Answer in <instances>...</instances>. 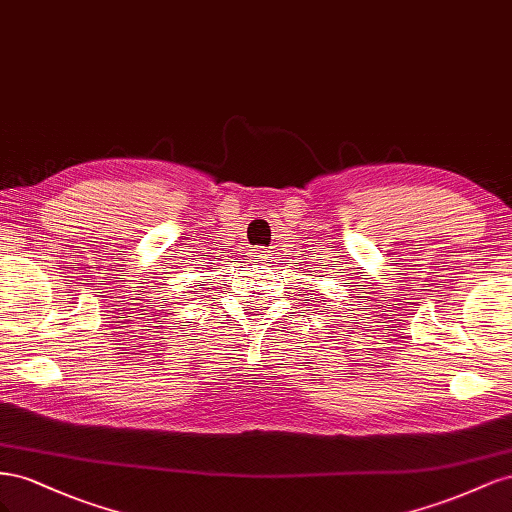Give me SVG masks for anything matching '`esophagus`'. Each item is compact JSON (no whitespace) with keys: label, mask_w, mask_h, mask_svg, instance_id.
Returning a JSON list of instances; mask_svg holds the SVG:
<instances>
[{"label":"esophagus","mask_w":512,"mask_h":512,"mask_svg":"<svg viewBox=\"0 0 512 512\" xmlns=\"http://www.w3.org/2000/svg\"><path fill=\"white\" fill-rule=\"evenodd\" d=\"M251 261L253 264H266V261H270L272 257H270V251H266V248H253L251 251Z\"/></svg>","instance_id":"34e87169"}]
</instances>
